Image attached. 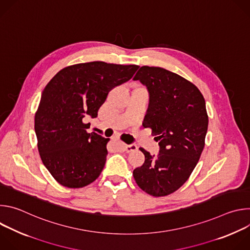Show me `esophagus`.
Listing matches in <instances>:
<instances>
[{"label": "esophagus", "instance_id": "34e87169", "mask_svg": "<svg viewBox=\"0 0 250 250\" xmlns=\"http://www.w3.org/2000/svg\"><path fill=\"white\" fill-rule=\"evenodd\" d=\"M124 149H125V151H126V152H132V151L137 150V146H136L135 145H129V146L124 145Z\"/></svg>", "mask_w": 250, "mask_h": 250}]
</instances>
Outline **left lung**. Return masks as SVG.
<instances>
[{
    "instance_id": "obj_1",
    "label": "left lung",
    "mask_w": 250,
    "mask_h": 250,
    "mask_svg": "<svg viewBox=\"0 0 250 250\" xmlns=\"http://www.w3.org/2000/svg\"><path fill=\"white\" fill-rule=\"evenodd\" d=\"M133 80L148 90L144 126L158 135L160 150L154 156L140 148L146 160L132 175L146 193L167 196L188 180L200 159L208 125L206 102L194 84L164 68L142 66Z\"/></svg>"
}]
</instances>
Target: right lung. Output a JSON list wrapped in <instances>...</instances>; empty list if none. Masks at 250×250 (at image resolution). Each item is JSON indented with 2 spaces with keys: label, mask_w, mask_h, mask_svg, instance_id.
I'll use <instances>...</instances> for the list:
<instances>
[{
  "label": "right lung",
  "mask_w": 250,
  "mask_h": 250,
  "mask_svg": "<svg viewBox=\"0 0 250 250\" xmlns=\"http://www.w3.org/2000/svg\"><path fill=\"white\" fill-rule=\"evenodd\" d=\"M137 65L94 61L63 68L45 86L34 117L42 163L67 188H82L100 176L106 159L104 138L88 133L85 117L96 118L109 92L125 83Z\"/></svg>",
  "instance_id": "add662e5"
}]
</instances>
